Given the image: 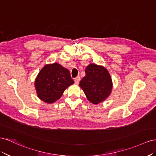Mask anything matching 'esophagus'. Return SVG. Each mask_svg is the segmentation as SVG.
<instances>
[{
  "mask_svg": "<svg viewBox=\"0 0 156 156\" xmlns=\"http://www.w3.org/2000/svg\"><path fill=\"white\" fill-rule=\"evenodd\" d=\"M80 76H77L76 78H74V82L76 84H78V83L80 82Z\"/></svg>",
  "mask_w": 156,
  "mask_h": 156,
  "instance_id": "esophagus-1",
  "label": "esophagus"
}]
</instances>
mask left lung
I'll return each instance as SVG.
<instances>
[{
    "mask_svg": "<svg viewBox=\"0 0 156 156\" xmlns=\"http://www.w3.org/2000/svg\"><path fill=\"white\" fill-rule=\"evenodd\" d=\"M86 76L79 83L89 101L97 105L103 102L110 95L112 81L108 71L103 66L90 64Z\"/></svg>",
    "mask_w": 156,
    "mask_h": 156,
    "instance_id": "left-lung-1",
    "label": "left lung"
}]
</instances>
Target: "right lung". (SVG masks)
Returning <instances> with one entry per match:
<instances>
[{
    "label": "right lung",
    "mask_w": 156,
    "mask_h": 156,
    "mask_svg": "<svg viewBox=\"0 0 156 156\" xmlns=\"http://www.w3.org/2000/svg\"><path fill=\"white\" fill-rule=\"evenodd\" d=\"M69 70L55 63L44 66L34 82L37 96L46 103H53L59 99L65 90L73 84Z\"/></svg>",
    "instance_id": "obj_1"
}]
</instances>
